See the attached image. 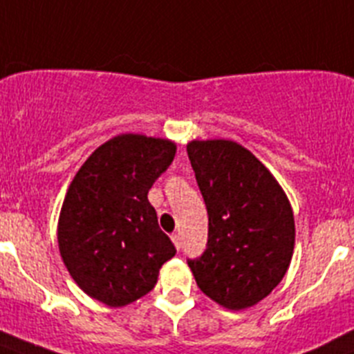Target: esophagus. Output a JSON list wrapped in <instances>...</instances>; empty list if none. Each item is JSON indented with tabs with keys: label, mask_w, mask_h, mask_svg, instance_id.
Listing matches in <instances>:
<instances>
[{
	"label": "esophagus",
	"mask_w": 354,
	"mask_h": 354,
	"mask_svg": "<svg viewBox=\"0 0 354 354\" xmlns=\"http://www.w3.org/2000/svg\"><path fill=\"white\" fill-rule=\"evenodd\" d=\"M171 239H173V243H174V246H176V250H180V248H181V236H180V234L174 232L173 236H171Z\"/></svg>",
	"instance_id": "1"
}]
</instances>
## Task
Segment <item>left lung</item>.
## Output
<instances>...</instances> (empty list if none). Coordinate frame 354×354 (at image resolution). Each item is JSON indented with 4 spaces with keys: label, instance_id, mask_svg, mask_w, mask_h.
<instances>
[{
    "label": "left lung",
    "instance_id": "1",
    "mask_svg": "<svg viewBox=\"0 0 354 354\" xmlns=\"http://www.w3.org/2000/svg\"><path fill=\"white\" fill-rule=\"evenodd\" d=\"M188 158L207 209V244L188 260L211 300L241 311L266 299L288 270L295 222L281 185L250 150L229 140L190 141Z\"/></svg>",
    "mask_w": 354,
    "mask_h": 354
}]
</instances>
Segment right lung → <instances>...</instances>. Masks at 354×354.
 Here are the masks:
<instances>
[{"label":"right lung","instance_id":"right-lung-1","mask_svg":"<svg viewBox=\"0 0 354 354\" xmlns=\"http://www.w3.org/2000/svg\"><path fill=\"white\" fill-rule=\"evenodd\" d=\"M174 153L169 140L120 134L94 150L73 178L59 214V252L92 299L110 307L141 299L176 253L148 203Z\"/></svg>","mask_w":354,"mask_h":354}]
</instances>
